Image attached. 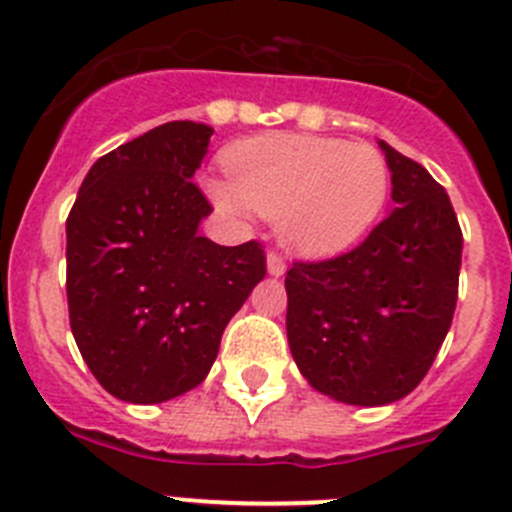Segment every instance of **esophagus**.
<instances>
[{"instance_id":"obj_1","label":"esophagus","mask_w":512,"mask_h":512,"mask_svg":"<svg viewBox=\"0 0 512 512\" xmlns=\"http://www.w3.org/2000/svg\"><path fill=\"white\" fill-rule=\"evenodd\" d=\"M267 270H270V275H282V272L287 270L285 255H282V252H277V250L267 252Z\"/></svg>"}]
</instances>
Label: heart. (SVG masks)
I'll list each match as a JSON object with an SVG mask.
<instances>
[{"label":"heart","instance_id":"obj_1","mask_svg":"<svg viewBox=\"0 0 512 512\" xmlns=\"http://www.w3.org/2000/svg\"><path fill=\"white\" fill-rule=\"evenodd\" d=\"M230 182H210L222 210L277 217L285 242L337 255L370 232L390 195L388 162L365 142L265 135L225 152Z\"/></svg>","mask_w":512,"mask_h":512}]
</instances>
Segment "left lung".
<instances>
[{"label": "left lung", "mask_w": 512, "mask_h": 512, "mask_svg": "<svg viewBox=\"0 0 512 512\" xmlns=\"http://www.w3.org/2000/svg\"><path fill=\"white\" fill-rule=\"evenodd\" d=\"M395 210L352 250L287 270V340L312 388L388 405L420 385L458 302L463 230L443 185L380 142Z\"/></svg>", "instance_id": "1"}]
</instances>
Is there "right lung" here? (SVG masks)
Wrapping results in <instances>:
<instances>
[{"label":"right lung","mask_w":512,"mask_h":512,"mask_svg":"<svg viewBox=\"0 0 512 512\" xmlns=\"http://www.w3.org/2000/svg\"><path fill=\"white\" fill-rule=\"evenodd\" d=\"M212 130L167 122L107 152L67 217V305L97 382L124 403L197 388L227 322L265 277V247L197 235L212 212L192 182Z\"/></svg>","instance_id":"obj_1"}]
</instances>
